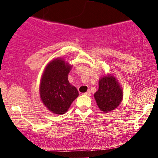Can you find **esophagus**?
Wrapping results in <instances>:
<instances>
[{
	"mask_svg": "<svg viewBox=\"0 0 158 158\" xmlns=\"http://www.w3.org/2000/svg\"><path fill=\"white\" fill-rule=\"evenodd\" d=\"M84 94L85 96H88V97H89V96H90V90H88V91L85 92Z\"/></svg>",
	"mask_w": 158,
	"mask_h": 158,
	"instance_id": "obj_1",
	"label": "esophagus"
}]
</instances>
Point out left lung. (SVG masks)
Returning <instances> with one entry per match:
<instances>
[{
  "label": "left lung",
  "instance_id": "1",
  "mask_svg": "<svg viewBox=\"0 0 158 158\" xmlns=\"http://www.w3.org/2000/svg\"><path fill=\"white\" fill-rule=\"evenodd\" d=\"M99 108L104 113L114 110L123 100V90L113 74L103 76L99 80V89L94 94Z\"/></svg>",
  "mask_w": 158,
  "mask_h": 158
}]
</instances>
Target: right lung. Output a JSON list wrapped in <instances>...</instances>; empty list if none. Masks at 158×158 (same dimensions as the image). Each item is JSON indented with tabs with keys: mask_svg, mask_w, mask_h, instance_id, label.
<instances>
[{
	"mask_svg": "<svg viewBox=\"0 0 158 158\" xmlns=\"http://www.w3.org/2000/svg\"><path fill=\"white\" fill-rule=\"evenodd\" d=\"M71 68L72 65L61 58L50 61L44 68L39 94L44 106L52 113L59 115L66 113L79 96L77 88L68 81Z\"/></svg>",
	"mask_w": 158,
	"mask_h": 158,
	"instance_id": "right-lung-1",
	"label": "right lung"
}]
</instances>
